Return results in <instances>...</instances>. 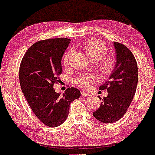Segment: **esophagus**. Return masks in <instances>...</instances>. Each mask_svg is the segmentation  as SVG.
I'll use <instances>...</instances> for the list:
<instances>
[{
    "mask_svg": "<svg viewBox=\"0 0 155 155\" xmlns=\"http://www.w3.org/2000/svg\"><path fill=\"white\" fill-rule=\"evenodd\" d=\"M81 94V96H89V95H90L89 94H88L87 92H85V91H82Z\"/></svg>",
    "mask_w": 155,
    "mask_h": 155,
    "instance_id": "obj_1",
    "label": "esophagus"
}]
</instances>
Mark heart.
Segmentation results:
<instances>
[{"mask_svg": "<svg viewBox=\"0 0 155 155\" xmlns=\"http://www.w3.org/2000/svg\"><path fill=\"white\" fill-rule=\"evenodd\" d=\"M83 49L86 53L87 57L92 62H97L101 59L100 62L98 63L97 68L99 72L103 75H109L114 67V59L112 56L106 55L107 48L105 44L101 41L97 39L90 40L83 45ZM70 51L66 54L64 59H63V65L67 67L69 65V59H70ZM97 78L93 74H85L78 77L75 79L76 84L82 88H88L90 85L95 82H97Z\"/></svg>", "mask_w": 155, "mask_h": 155, "instance_id": "heart-1", "label": "heart"}]
</instances>
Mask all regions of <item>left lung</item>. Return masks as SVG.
<instances>
[{
	"label": "left lung",
	"mask_w": 155,
	"mask_h": 155,
	"mask_svg": "<svg viewBox=\"0 0 155 155\" xmlns=\"http://www.w3.org/2000/svg\"><path fill=\"white\" fill-rule=\"evenodd\" d=\"M116 62L107 81L99 87L108 94L101 100L99 109L93 112L98 121L116 122L124 116L130 105L138 83V67L132 51L121 43L113 42Z\"/></svg>",
	"instance_id": "8db88e82"
}]
</instances>
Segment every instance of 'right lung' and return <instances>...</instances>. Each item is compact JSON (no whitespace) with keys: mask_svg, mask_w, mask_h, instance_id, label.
<instances>
[{"mask_svg":"<svg viewBox=\"0 0 155 155\" xmlns=\"http://www.w3.org/2000/svg\"><path fill=\"white\" fill-rule=\"evenodd\" d=\"M71 39L51 38L33 44L24 55L19 69L21 90L38 119L49 127L67 119L70 104L80 97L79 90L69 87L63 94L54 84L62 73L61 60Z\"/></svg>","mask_w":155,"mask_h":155,"instance_id":"add662e5","label":"right lung"}]
</instances>
